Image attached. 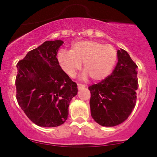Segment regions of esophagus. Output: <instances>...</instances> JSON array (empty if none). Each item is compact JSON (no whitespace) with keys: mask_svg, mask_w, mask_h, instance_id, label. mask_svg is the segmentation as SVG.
<instances>
[{"mask_svg":"<svg viewBox=\"0 0 157 157\" xmlns=\"http://www.w3.org/2000/svg\"><path fill=\"white\" fill-rule=\"evenodd\" d=\"M85 86L82 85V84H80V83H78V89H82V88H85Z\"/></svg>","mask_w":157,"mask_h":157,"instance_id":"obj_1","label":"esophagus"}]
</instances>
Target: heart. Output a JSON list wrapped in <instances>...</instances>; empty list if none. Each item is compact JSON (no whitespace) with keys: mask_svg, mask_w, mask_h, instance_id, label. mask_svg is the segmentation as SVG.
I'll return each instance as SVG.
<instances>
[{"mask_svg":"<svg viewBox=\"0 0 157 157\" xmlns=\"http://www.w3.org/2000/svg\"><path fill=\"white\" fill-rule=\"evenodd\" d=\"M116 59L117 52L113 46L94 41H78L72 46L70 51L63 49L58 54L60 67L69 77L73 78L83 63L85 70L83 78L90 75L96 81L109 75Z\"/></svg>","mask_w":157,"mask_h":157,"instance_id":"b5f03b06","label":"heart"}]
</instances>
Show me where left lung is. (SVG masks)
Instances as JSON below:
<instances>
[{
    "label": "left lung",
    "instance_id": "1",
    "mask_svg": "<svg viewBox=\"0 0 157 157\" xmlns=\"http://www.w3.org/2000/svg\"><path fill=\"white\" fill-rule=\"evenodd\" d=\"M137 65L127 51H118V63L112 73L88 87L91 115L97 123L112 127L124 122L136 105Z\"/></svg>",
    "mask_w": 157,
    "mask_h": 157
}]
</instances>
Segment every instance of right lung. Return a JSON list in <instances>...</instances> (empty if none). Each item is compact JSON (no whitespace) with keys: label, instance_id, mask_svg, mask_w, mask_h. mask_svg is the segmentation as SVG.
<instances>
[{"label":"right lung","instance_id":"add662e5","mask_svg":"<svg viewBox=\"0 0 157 157\" xmlns=\"http://www.w3.org/2000/svg\"><path fill=\"white\" fill-rule=\"evenodd\" d=\"M61 40L44 42L29 51L17 64L16 99L19 106L34 123L41 127H57L68 116L77 84L60 67L57 52Z\"/></svg>","mask_w":157,"mask_h":157}]
</instances>
